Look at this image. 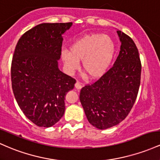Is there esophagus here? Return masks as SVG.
<instances>
[{"instance_id": "obj_1", "label": "esophagus", "mask_w": 160, "mask_h": 160, "mask_svg": "<svg viewBox=\"0 0 160 160\" xmlns=\"http://www.w3.org/2000/svg\"><path fill=\"white\" fill-rule=\"evenodd\" d=\"M74 86H75V88H76L77 89H80L82 88V85L79 83V82H77V83H75Z\"/></svg>"}]
</instances>
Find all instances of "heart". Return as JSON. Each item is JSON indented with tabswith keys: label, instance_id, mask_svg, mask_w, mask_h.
<instances>
[{
	"label": "heart",
	"instance_id": "obj_1",
	"mask_svg": "<svg viewBox=\"0 0 160 160\" xmlns=\"http://www.w3.org/2000/svg\"><path fill=\"white\" fill-rule=\"evenodd\" d=\"M115 54V42L109 36L92 33L75 40L69 50L61 51V57L69 73L76 71L82 61L81 68L89 78L97 79L106 73Z\"/></svg>",
	"mask_w": 160,
	"mask_h": 160
}]
</instances>
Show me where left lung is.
I'll return each instance as SVG.
<instances>
[{"label": "left lung", "mask_w": 160, "mask_h": 160, "mask_svg": "<svg viewBox=\"0 0 160 160\" xmlns=\"http://www.w3.org/2000/svg\"><path fill=\"white\" fill-rule=\"evenodd\" d=\"M119 54L111 69L81 89L80 100L89 122L104 130L122 122L134 106L140 83L139 53L132 39L118 29Z\"/></svg>", "instance_id": "8db88e82"}]
</instances>
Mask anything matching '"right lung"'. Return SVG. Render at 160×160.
Returning a JSON list of instances; mask_svg holds the SVG:
<instances>
[{"label":"right lung","instance_id":"add662e5","mask_svg":"<svg viewBox=\"0 0 160 160\" xmlns=\"http://www.w3.org/2000/svg\"><path fill=\"white\" fill-rule=\"evenodd\" d=\"M73 25L41 23L26 32L11 64L12 89L18 106L32 122L49 128L65 111V96L76 80L60 71L63 35Z\"/></svg>","mask_w":160,"mask_h":160}]
</instances>
